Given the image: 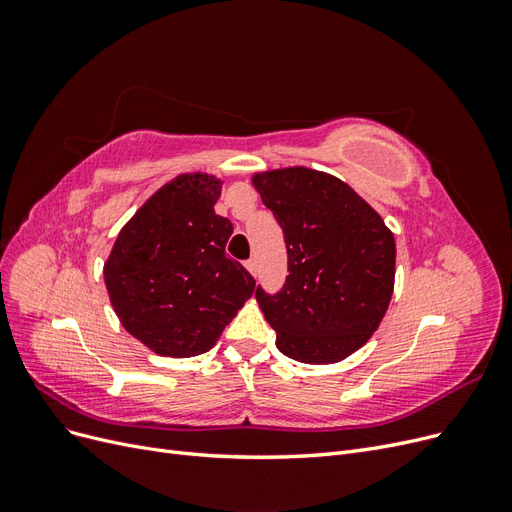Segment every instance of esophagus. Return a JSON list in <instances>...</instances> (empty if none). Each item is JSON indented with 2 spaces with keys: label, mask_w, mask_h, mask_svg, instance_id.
Here are the masks:
<instances>
[{
  "label": "esophagus",
  "mask_w": 512,
  "mask_h": 512,
  "mask_svg": "<svg viewBox=\"0 0 512 512\" xmlns=\"http://www.w3.org/2000/svg\"><path fill=\"white\" fill-rule=\"evenodd\" d=\"M245 269L250 271L252 275H256L258 273V262H256V258H250V260H245Z\"/></svg>",
  "instance_id": "esophagus-1"
}]
</instances>
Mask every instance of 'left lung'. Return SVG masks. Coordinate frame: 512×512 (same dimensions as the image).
Segmentation results:
<instances>
[{
    "label": "left lung",
    "instance_id": "8db88e82",
    "mask_svg": "<svg viewBox=\"0 0 512 512\" xmlns=\"http://www.w3.org/2000/svg\"><path fill=\"white\" fill-rule=\"evenodd\" d=\"M284 230L288 275L280 292L256 288L275 346L294 361H344L374 335L395 286V237L348 183L290 166L252 177Z\"/></svg>",
    "mask_w": 512,
    "mask_h": 512
}]
</instances>
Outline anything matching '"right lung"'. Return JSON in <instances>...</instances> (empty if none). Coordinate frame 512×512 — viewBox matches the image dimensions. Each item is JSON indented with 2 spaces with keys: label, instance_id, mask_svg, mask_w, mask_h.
Here are the masks:
<instances>
[{
  "label": "right lung",
  "instance_id": "add662e5",
  "mask_svg": "<svg viewBox=\"0 0 512 512\" xmlns=\"http://www.w3.org/2000/svg\"><path fill=\"white\" fill-rule=\"evenodd\" d=\"M222 181L183 173L121 228L104 262L117 318L162 356L203 354L252 297L256 280L226 256L230 220L215 213Z\"/></svg>",
  "mask_w": 512,
  "mask_h": 512
}]
</instances>
